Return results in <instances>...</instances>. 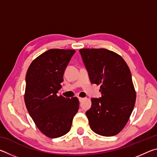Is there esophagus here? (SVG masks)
<instances>
[{"label":"esophagus","mask_w":157,"mask_h":157,"mask_svg":"<svg viewBox=\"0 0 157 157\" xmlns=\"http://www.w3.org/2000/svg\"><path fill=\"white\" fill-rule=\"evenodd\" d=\"M78 99H79V102H82V101L84 100V98H78Z\"/></svg>","instance_id":"1"}]
</instances>
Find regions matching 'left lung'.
I'll use <instances>...</instances> for the list:
<instances>
[{
  "label": "left lung",
  "instance_id": "1",
  "mask_svg": "<svg viewBox=\"0 0 157 157\" xmlns=\"http://www.w3.org/2000/svg\"><path fill=\"white\" fill-rule=\"evenodd\" d=\"M92 84H100L102 96L92 98L86 112L92 131L104 136L118 134L129 121L136 91L128 66L123 57L105 48L79 50Z\"/></svg>",
  "mask_w": 157,
  "mask_h": 157
}]
</instances>
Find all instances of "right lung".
I'll return each mask as SVG.
<instances>
[{
  "instance_id": "obj_1",
  "label": "right lung",
  "mask_w": 157,
  "mask_h": 157,
  "mask_svg": "<svg viewBox=\"0 0 157 157\" xmlns=\"http://www.w3.org/2000/svg\"><path fill=\"white\" fill-rule=\"evenodd\" d=\"M75 50L50 49L37 57L29 66L25 77V103L38 129L52 139L70 131L79 100L59 95L63 75Z\"/></svg>"
}]
</instances>
